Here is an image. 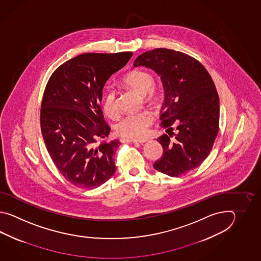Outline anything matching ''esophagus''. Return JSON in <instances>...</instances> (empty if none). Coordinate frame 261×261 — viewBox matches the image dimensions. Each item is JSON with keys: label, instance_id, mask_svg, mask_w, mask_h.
Segmentation results:
<instances>
[{"label": "esophagus", "instance_id": "esophagus-1", "mask_svg": "<svg viewBox=\"0 0 261 261\" xmlns=\"http://www.w3.org/2000/svg\"><path fill=\"white\" fill-rule=\"evenodd\" d=\"M147 141V139L141 138V139H132V140H128V142L133 143V144H136V143H140V144H143L145 143Z\"/></svg>", "mask_w": 261, "mask_h": 261}]
</instances>
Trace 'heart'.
I'll return each instance as SVG.
<instances>
[{"mask_svg":"<svg viewBox=\"0 0 261 261\" xmlns=\"http://www.w3.org/2000/svg\"><path fill=\"white\" fill-rule=\"evenodd\" d=\"M123 83L133 89L138 94L144 95L146 99L151 100L155 96V91L152 88L154 84V76L149 72L144 70H133L128 72L124 78ZM101 108L106 117L116 118L118 116L117 97L114 89L107 88L101 100ZM153 120L152 114L147 111L139 112L123 116L115 125V130L117 134L128 137H141L146 128Z\"/></svg>","mask_w":261,"mask_h":261,"instance_id":"b5f03b06","label":"heart"}]
</instances>
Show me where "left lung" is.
<instances>
[{
    "label": "left lung",
    "mask_w": 261,
    "mask_h": 261,
    "mask_svg": "<svg viewBox=\"0 0 261 261\" xmlns=\"http://www.w3.org/2000/svg\"><path fill=\"white\" fill-rule=\"evenodd\" d=\"M133 66L149 68L164 89L161 126L167 134L156 141L163 154L156 171L178 177L200 166L211 152L219 128V98L209 72L194 58L167 48L146 51ZM177 125V133L172 126Z\"/></svg>",
    "instance_id": "8db88e82"
}]
</instances>
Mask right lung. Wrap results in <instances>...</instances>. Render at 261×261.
Listing matches in <instances>:
<instances>
[{
    "instance_id": "obj_1",
    "label": "right lung",
    "mask_w": 261,
    "mask_h": 261,
    "mask_svg": "<svg viewBox=\"0 0 261 261\" xmlns=\"http://www.w3.org/2000/svg\"><path fill=\"white\" fill-rule=\"evenodd\" d=\"M132 56H77L61 64L45 87L40 115L44 144L58 170L75 187L96 189L116 172L114 156L120 143L106 141L111 128L100 102L106 81Z\"/></svg>"
}]
</instances>
